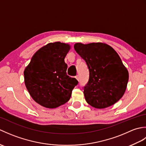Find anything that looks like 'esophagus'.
<instances>
[{
	"label": "esophagus",
	"instance_id": "1",
	"mask_svg": "<svg viewBox=\"0 0 146 146\" xmlns=\"http://www.w3.org/2000/svg\"><path fill=\"white\" fill-rule=\"evenodd\" d=\"M75 78H76L77 80H78V81H79V76H78V75H76V76H75Z\"/></svg>",
	"mask_w": 146,
	"mask_h": 146
}]
</instances>
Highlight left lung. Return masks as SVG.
Returning a JSON list of instances; mask_svg holds the SVG:
<instances>
[{
    "mask_svg": "<svg viewBox=\"0 0 146 146\" xmlns=\"http://www.w3.org/2000/svg\"><path fill=\"white\" fill-rule=\"evenodd\" d=\"M74 48L89 70V80L83 92L86 102L97 108L115 104L124 94L129 80V72L119 54L102 42L76 43Z\"/></svg>",
    "mask_w": 146,
    "mask_h": 146,
    "instance_id": "obj_1",
    "label": "left lung"
}]
</instances>
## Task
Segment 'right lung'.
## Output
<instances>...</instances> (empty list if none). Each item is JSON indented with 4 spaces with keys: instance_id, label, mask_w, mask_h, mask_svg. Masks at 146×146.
<instances>
[{
    "instance_id": "add662e5",
    "label": "right lung",
    "mask_w": 146,
    "mask_h": 146,
    "mask_svg": "<svg viewBox=\"0 0 146 146\" xmlns=\"http://www.w3.org/2000/svg\"><path fill=\"white\" fill-rule=\"evenodd\" d=\"M70 46L51 42L33 55L24 71V82L30 95L38 104L56 108L70 100L78 82L67 75L64 58Z\"/></svg>"
}]
</instances>
